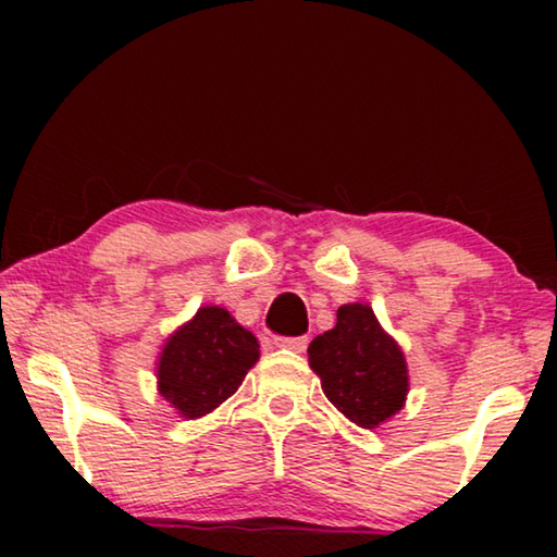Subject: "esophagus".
<instances>
[{"label": "esophagus", "instance_id": "34e87169", "mask_svg": "<svg viewBox=\"0 0 557 557\" xmlns=\"http://www.w3.org/2000/svg\"><path fill=\"white\" fill-rule=\"evenodd\" d=\"M273 345L278 349H288V352H304L309 345L307 337H276L273 339Z\"/></svg>", "mask_w": 557, "mask_h": 557}]
</instances>
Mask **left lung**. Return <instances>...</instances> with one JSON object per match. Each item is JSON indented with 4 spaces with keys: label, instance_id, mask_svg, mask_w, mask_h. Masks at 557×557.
I'll return each mask as SVG.
<instances>
[{
    "label": "left lung",
    "instance_id": "obj_1",
    "mask_svg": "<svg viewBox=\"0 0 557 557\" xmlns=\"http://www.w3.org/2000/svg\"><path fill=\"white\" fill-rule=\"evenodd\" d=\"M307 352L326 398L360 429H377L406 406V355L370 304H342L337 324L311 339Z\"/></svg>",
    "mask_w": 557,
    "mask_h": 557
}]
</instances>
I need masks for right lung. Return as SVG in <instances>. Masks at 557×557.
Returning <instances> with one entry per match:
<instances>
[{
  "label": "right lung",
  "instance_id": "1",
  "mask_svg": "<svg viewBox=\"0 0 557 557\" xmlns=\"http://www.w3.org/2000/svg\"><path fill=\"white\" fill-rule=\"evenodd\" d=\"M261 357V345L231 311L208 304L164 339L157 391L180 418L195 421L238 391Z\"/></svg>",
  "mask_w": 557,
  "mask_h": 557
}]
</instances>
